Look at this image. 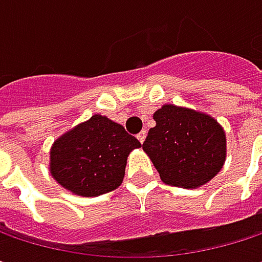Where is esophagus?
<instances>
[{
    "mask_svg": "<svg viewBox=\"0 0 262 262\" xmlns=\"http://www.w3.org/2000/svg\"><path fill=\"white\" fill-rule=\"evenodd\" d=\"M145 136H147V132H145V130L139 132V133H138V139H139V142H144Z\"/></svg>",
    "mask_w": 262,
    "mask_h": 262,
    "instance_id": "obj_1",
    "label": "esophagus"
}]
</instances>
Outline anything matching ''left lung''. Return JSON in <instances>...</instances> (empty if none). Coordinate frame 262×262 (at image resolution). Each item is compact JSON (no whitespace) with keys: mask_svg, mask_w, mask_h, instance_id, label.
Wrapping results in <instances>:
<instances>
[{"mask_svg":"<svg viewBox=\"0 0 262 262\" xmlns=\"http://www.w3.org/2000/svg\"><path fill=\"white\" fill-rule=\"evenodd\" d=\"M142 144L162 182L197 188L209 182L226 159V136L209 115L165 104Z\"/></svg>","mask_w":262,"mask_h":262,"instance_id":"8db88e82","label":"left lung"}]
</instances>
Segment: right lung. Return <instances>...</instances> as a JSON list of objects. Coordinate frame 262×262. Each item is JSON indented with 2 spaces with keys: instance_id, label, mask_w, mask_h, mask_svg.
I'll use <instances>...</instances> for the list:
<instances>
[{
  "instance_id": "right-lung-1",
  "label": "right lung",
  "mask_w": 262,
  "mask_h": 262,
  "mask_svg": "<svg viewBox=\"0 0 262 262\" xmlns=\"http://www.w3.org/2000/svg\"><path fill=\"white\" fill-rule=\"evenodd\" d=\"M138 147L141 142L121 124L94 115L54 142L50 171L71 192L95 197L121 185L127 156Z\"/></svg>"
}]
</instances>
